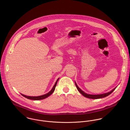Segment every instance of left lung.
<instances>
[{"instance_id":"1","label":"left lung","mask_w":130,"mask_h":130,"mask_svg":"<svg viewBox=\"0 0 130 130\" xmlns=\"http://www.w3.org/2000/svg\"><path fill=\"white\" fill-rule=\"evenodd\" d=\"M75 86L77 89V90L79 91V92L82 95H83L84 96L86 97V98H90V99H100V98H105V97H106L107 96H108L109 95H110L111 93H112V92L116 89V88H114L112 90H111V92H108L107 93H103V94H95V95H94V94H87L86 93L84 92L82 90H80L78 87V86H77V85L76 84V83H75Z\"/></svg>"}]
</instances>
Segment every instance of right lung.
Segmentation results:
<instances>
[{"label": "right lung", "instance_id": "obj_1", "mask_svg": "<svg viewBox=\"0 0 130 130\" xmlns=\"http://www.w3.org/2000/svg\"><path fill=\"white\" fill-rule=\"evenodd\" d=\"M59 79V78H58ZM58 79L57 80V81L56 82V83H55V85H54V87L53 88L52 90L47 93L46 94H45L44 95H40V96H26L25 95H24V94H21V95L22 96H23L24 97L28 99H29V100H43V99H44L46 98H47L48 96H49L51 94H52L53 93H54L55 90V88H56V84H57V81L58 80Z\"/></svg>", "mask_w": 130, "mask_h": 130}]
</instances>
